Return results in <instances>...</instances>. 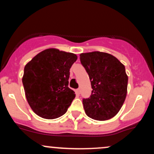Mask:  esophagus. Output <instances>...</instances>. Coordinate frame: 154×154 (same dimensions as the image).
<instances>
[{"mask_svg":"<svg viewBox=\"0 0 154 154\" xmlns=\"http://www.w3.org/2000/svg\"><path fill=\"white\" fill-rule=\"evenodd\" d=\"M75 92H76V93H77V94H78V95H79L80 94V89H79V88H78V89H77L75 91Z\"/></svg>","mask_w":154,"mask_h":154,"instance_id":"obj_1","label":"esophagus"}]
</instances>
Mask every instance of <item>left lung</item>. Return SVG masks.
<instances>
[{
	"mask_svg": "<svg viewBox=\"0 0 154 154\" xmlns=\"http://www.w3.org/2000/svg\"><path fill=\"white\" fill-rule=\"evenodd\" d=\"M93 88L90 98L83 99L87 116L105 121L117 114L127 96L128 77L125 67L115 56L93 51L79 55Z\"/></svg>",
	"mask_w": 154,
	"mask_h": 154,
	"instance_id": "left-lung-1",
	"label": "left lung"
}]
</instances>
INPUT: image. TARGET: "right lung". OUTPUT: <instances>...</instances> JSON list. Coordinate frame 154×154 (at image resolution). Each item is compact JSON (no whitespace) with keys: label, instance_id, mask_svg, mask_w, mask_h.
<instances>
[{"label":"right lung","instance_id":"add662e5","mask_svg":"<svg viewBox=\"0 0 154 154\" xmlns=\"http://www.w3.org/2000/svg\"><path fill=\"white\" fill-rule=\"evenodd\" d=\"M77 56L56 48L45 49L24 66L22 83L29 106L47 119L60 117L75 98L68 87L69 70Z\"/></svg>","mask_w":154,"mask_h":154}]
</instances>
